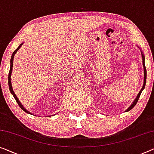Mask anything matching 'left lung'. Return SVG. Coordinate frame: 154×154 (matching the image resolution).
<instances>
[{"mask_svg":"<svg viewBox=\"0 0 154 154\" xmlns=\"http://www.w3.org/2000/svg\"><path fill=\"white\" fill-rule=\"evenodd\" d=\"M141 54H142V58H143V68H144V83H143V87H142L141 90L139 91L138 94V95H137L136 99H135L134 101L133 102V103L131 104V106H129V107L126 110V112H129V111L131 110V109H133L134 107V106L136 105L137 102H138L139 98H140L142 91H143V89H145V87L146 79V67H145V55H144L143 53V51H141Z\"/></svg>","mask_w":154,"mask_h":154,"instance_id":"left-lung-1","label":"left lung"}]
</instances>
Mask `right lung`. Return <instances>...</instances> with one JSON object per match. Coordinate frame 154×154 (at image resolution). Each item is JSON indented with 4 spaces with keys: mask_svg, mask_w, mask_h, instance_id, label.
Listing matches in <instances>:
<instances>
[{
    "mask_svg": "<svg viewBox=\"0 0 154 154\" xmlns=\"http://www.w3.org/2000/svg\"><path fill=\"white\" fill-rule=\"evenodd\" d=\"M23 43H21V44L20 45L18 46V48L16 49L15 51H14L13 54H12V55H11V60H10V69H9V75H8V85H9V90H10L11 94H12L13 96L14 97V98H15L16 101L17 102L18 105H19V107H20L21 109H23V111H24L25 112L27 113H29V114H32V113H31L29 112H28V111H27V109H25L24 107H23L22 104H21V103H20V101H19V100H18V98H17V96H16L15 93H14V90H13V89H12V87H11V72H12V67H13V61H14V55H15L16 53L17 52V51L18 50V49H19L20 48V47L23 45Z\"/></svg>",
    "mask_w": 154,
    "mask_h": 154,
    "instance_id": "add662e5",
    "label": "right lung"
}]
</instances>
